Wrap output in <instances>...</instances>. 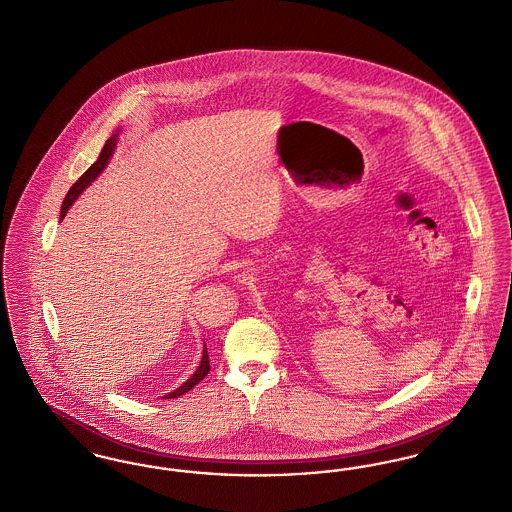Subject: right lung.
Instances as JSON below:
<instances>
[{
  "label": "right lung",
  "instance_id": "obj_1",
  "mask_svg": "<svg viewBox=\"0 0 512 512\" xmlns=\"http://www.w3.org/2000/svg\"><path fill=\"white\" fill-rule=\"evenodd\" d=\"M113 149H115V136L113 138H109L107 142H105V146L101 149V153H99L98 161L88 169V171L84 172L76 182L73 184V188L69 190V194L65 197V201H63V207H61V219L67 215V211H69V207L73 205L74 199L78 197V195L84 192V188L92 182V180H96V176H98L99 172L105 169V165H107V161H109V157H111V153H113ZM209 355H207V347L203 349V359H201V365L199 368L195 370L194 376L186 382V384H182L178 390L171 391L169 395H165L163 399H172V397H178V395H184L186 391L192 390L195 384H199L205 376H207V372H209Z\"/></svg>",
  "mask_w": 512,
  "mask_h": 512
}]
</instances>
